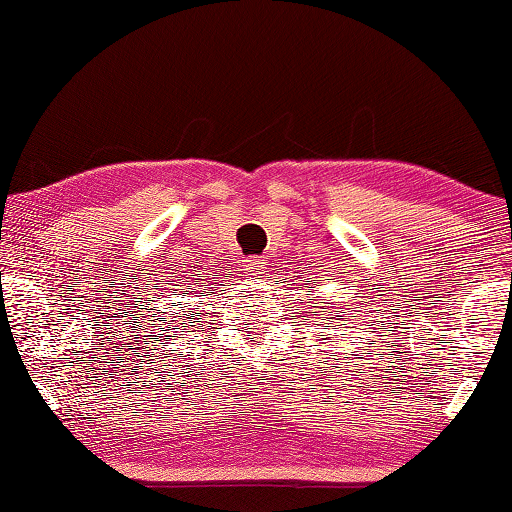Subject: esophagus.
I'll return each instance as SVG.
<instances>
[{"label":"esophagus","mask_w":512,"mask_h":512,"mask_svg":"<svg viewBox=\"0 0 512 512\" xmlns=\"http://www.w3.org/2000/svg\"><path fill=\"white\" fill-rule=\"evenodd\" d=\"M266 268L264 259H257V257H248L244 259V270L248 275H262V270Z\"/></svg>","instance_id":"1"}]
</instances>
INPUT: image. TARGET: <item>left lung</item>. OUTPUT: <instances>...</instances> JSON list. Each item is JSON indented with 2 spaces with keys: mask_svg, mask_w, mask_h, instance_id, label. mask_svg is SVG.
I'll use <instances>...</instances> for the list:
<instances>
[{
  "mask_svg": "<svg viewBox=\"0 0 512 512\" xmlns=\"http://www.w3.org/2000/svg\"><path fill=\"white\" fill-rule=\"evenodd\" d=\"M337 317H342V315H337Z\"/></svg>",
  "mask_w": 512,
  "mask_h": 512,
  "instance_id": "obj_1",
  "label": "left lung"
}]
</instances>
